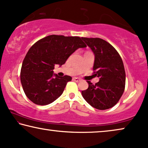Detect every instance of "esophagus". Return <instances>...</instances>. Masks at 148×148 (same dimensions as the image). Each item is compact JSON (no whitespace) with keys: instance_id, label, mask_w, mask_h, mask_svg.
I'll use <instances>...</instances> for the list:
<instances>
[{"instance_id":"34e87169","label":"esophagus","mask_w":148,"mask_h":148,"mask_svg":"<svg viewBox=\"0 0 148 148\" xmlns=\"http://www.w3.org/2000/svg\"><path fill=\"white\" fill-rule=\"evenodd\" d=\"M73 80L75 81V82H80V81L81 80L80 78H76V77H75V78H73Z\"/></svg>"}]
</instances>
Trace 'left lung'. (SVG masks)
Segmentation results:
<instances>
[{"instance_id":"left-lung-1","label":"left lung","mask_w":148,"mask_h":148,"mask_svg":"<svg viewBox=\"0 0 148 148\" xmlns=\"http://www.w3.org/2000/svg\"><path fill=\"white\" fill-rule=\"evenodd\" d=\"M95 55L93 70L99 81L82 91L87 103L95 109L105 110L115 106L125 90V72L122 59L116 49L101 38L82 37Z\"/></svg>"}]
</instances>
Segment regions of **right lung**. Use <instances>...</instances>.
<instances>
[{
	"mask_svg": "<svg viewBox=\"0 0 148 148\" xmlns=\"http://www.w3.org/2000/svg\"><path fill=\"white\" fill-rule=\"evenodd\" d=\"M86 45L79 37L51 35L37 41L26 54L21 70L24 92L33 103L46 105L63 93L72 77L54 74V66H61L78 48Z\"/></svg>",
	"mask_w": 148,
	"mask_h": 148,
	"instance_id": "1",
	"label": "right lung"
}]
</instances>
